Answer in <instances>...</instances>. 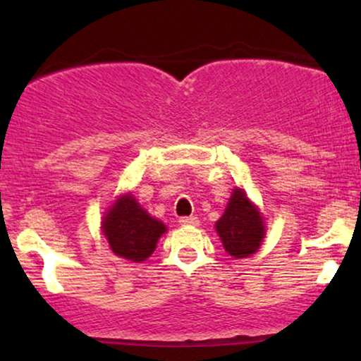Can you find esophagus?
I'll return each instance as SVG.
<instances>
[{"label": "esophagus", "mask_w": 361, "mask_h": 361, "mask_svg": "<svg viewBox=\"0 0 361 361\" xmlns=\"http://www.w3.org/2000/svg\"><path fill=\"white\" fill-rule=\"evenodd\" d=\"M180 224L181 226H198V219L193 217V215H190V217H181Z\"/></svg>", "instance_id": "obj_1"}]
</instances>
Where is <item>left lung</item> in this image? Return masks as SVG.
Returning a JSON list of instances; mask_svg holds the SVG:
<instances>
[{"mask_svg": "<svg viewBox=\"0 0 361 361\" xmlns=\"http://www.w3.org/2000/svg\"><path fill=\"white\" fill-rule=\"evenodd\" d=\"M224 250L234 258H246L259 247L264 235L261 214L243 190L235 188L229 205L215 224Z\"/></svg>", "mask_w": 361, "mask_h": 361, "instance_id": "left-lung-1", "label": "left lung"}]
</instances>
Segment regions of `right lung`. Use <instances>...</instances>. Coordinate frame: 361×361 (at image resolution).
Masks as SVG:
<instances>
[{"mask_svg": "<svg viewBox=\"0 0 361 361\" xmlns=\"http://www.w3.org/2000/svg\"><path fill=\"white\" fill-rule=\"evenodd\" d=\"M164 231V224L152 219L132 195L118 198L103 221V234L109 239L111 251L135 263L154 252L157 239Z\"/></svg>", "mask_w": 361, "mask_h": 361, "instance_id": "right-lung-1", "label": "right lung"}]
</instances>
